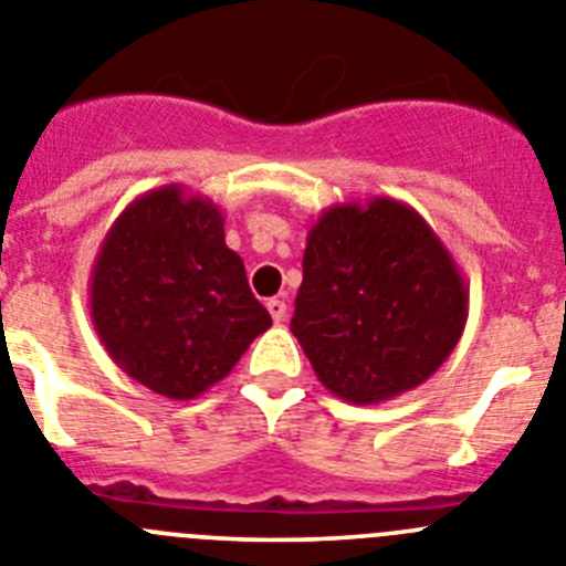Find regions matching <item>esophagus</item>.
Masks as SVG:
<instances>
[{
	"label": "esophagus",
	"instance_id": "34e87169",
	"mask_svg": "<svg viewBox=\"0 0 566 566\" xmlns=\"http://www.w3.org/2000/svg\"><path fill=\"white\" fill-rule=\"evenodd\" d=\"M268 313H271V318L276 321V324H282L284 315H287V304H284L282 298H271V302H268Z\"/></svg>",
	"mask_w": 566,
	"mask_h": 566
}]
</instances>
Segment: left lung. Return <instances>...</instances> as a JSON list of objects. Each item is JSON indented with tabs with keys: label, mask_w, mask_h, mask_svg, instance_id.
<instances>
[{
	"label": "left lung",
	"mask_w": 566,
	"mask_h": 566,
	"mask_svg": "<svg viewBox=\"0 0 566 566\" xmlns=\"http://www.w3.org/2000/svg\"><path fill=\"white\" fill-rule=\"evenodd\" d=\"M290 329L355 406L417 389L454 353L468 284L434 228L395 197L338 202L310 226Z\"/></svg>",
	"instance_id": "obj_1"
}]
</instances>
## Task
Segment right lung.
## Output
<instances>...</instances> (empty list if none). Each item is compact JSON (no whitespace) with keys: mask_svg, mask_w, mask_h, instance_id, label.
Instances as JSON below:
<instances>
[{"mask_svg":"<svg viewBox=\"0 0 566 566\" xmlns=\"http://www.w3.org/2000/svg\"><path fill=\"white\" fill-rule=\"evenodd\" d=\"M226 217L180 182L135 197L112 222L90 276V318L120 369L171 400L228 378L271 313L226 245Z\"/></svg>","mask_w":566,"mask_h":566,"instance_id":"obj_1","label":"right lung"}]
</instances>
